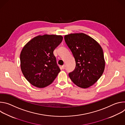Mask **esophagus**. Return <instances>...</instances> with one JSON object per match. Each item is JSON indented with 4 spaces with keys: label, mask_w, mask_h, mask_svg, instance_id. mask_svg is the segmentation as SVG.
I'll return each instance as SVG.
<instances>
[{
    "label": "esophagus",
    "mask_w": 125,
    "mask_h": 125,
    "mask_svg": "<svg viewBox=\"0 0 125 125\" xmlns=\"http://www.w3.org/2000/svg\"><path fill=\"white\" fill-rule=\"evenodd\" d=\"M65 67H66V65L64 64V65H63L62 66V68L63 69H64L65 68Z\"/></svg>",
    "instance_id": "1"
}]
</instances>
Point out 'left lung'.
<instances>
[{
	"label": "left lung",
	"instance_id": "8db88e82",
	"mask_svg": "<svg viewBox=\"0 0 125 125\" xmlns=\"http://www.w3.org/2000/svg\"><path fill=\"white\" fill-rule=\"evenodd\" d=\"M64 39L76 61L75 70L69 74L70 78L80 87H90L101 77L105 69L101 46L94 39L82 32L65 35Z\"/></svg>",
	"mask_w": 125,
	"mask_h": 125
}]
</instances>
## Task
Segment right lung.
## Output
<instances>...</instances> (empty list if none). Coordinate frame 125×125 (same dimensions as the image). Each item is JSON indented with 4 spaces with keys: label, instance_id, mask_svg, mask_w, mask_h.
Wrapping results in <instances>:
<instances>
[{
    "label": "right lung",
    "instance_id": "add662e5",
    "mask_svg": "<svg viewBox=\"0 0 125 125\" xmlns=\"http://www.w3.org/2000/svg\"><path fill=\"white\" fill-rule=\"evenodd\" d=\"M63 40L61 35H39L23 47L20 53V66L23 75L32 85L43 88L50 84L60 69L53 51Z\"/></svg>",
    "mask_w": 125,
    "mask_h": 125
}]
</instances>
